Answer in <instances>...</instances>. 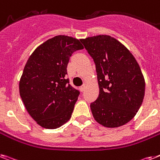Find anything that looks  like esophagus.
Here are the masks:
<instances>
[{
	"mask_svg": "<svg viewBox=\"0 0 160 160\" xmlns=\"http://www.w3.org/2000/svg\"><path fill=\"white\" fill-rule=\"evenodd\" d=\"M84 89H85V85H83V86H81L80 88V92H84Z\"/></svg>",
	"mask_w": 160,
	"mask_h": 160,
	"instance_id": "1",
	"label": "esophagus"
}]
</instances>
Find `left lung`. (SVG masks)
<instances>
[{"instance_id": "obj_1", "label": "left lung", "mask_w": 160, "mask_h": 160, "mask_svg": "<svg viewBox=\"0 0 160 160\" xmlns=\"http://www.w3.org/2000/svg\"><path fill=\"white\" fill-rule=\"evenodd\" d=\"M80 41L96 67L99 93L90 104L94 120L108 128L125 125L136 116L145 97L140 66L131 52L109 35Z\"/></svg>"}]
</instances>
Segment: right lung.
Here are the masks:
<instances>
[{
	"instance_id": "1",
	"label": "right lung",
	"mask_w": 160,
	"mask_h": 160,
	"mask_svg": "<svg viewBox=\"0 0 160 160\" xmlns=\"http://www.w3.org/2000/svg\"><path fill=\"white\" fill-rule=\"evenodd\" d=\"M84 48L80 40L58 35L33 51L19 80V94L33 120L46 129H56L71 117L80 92L69 80L67 67L70 57Z\"/></svg>"
}]
</instances>
